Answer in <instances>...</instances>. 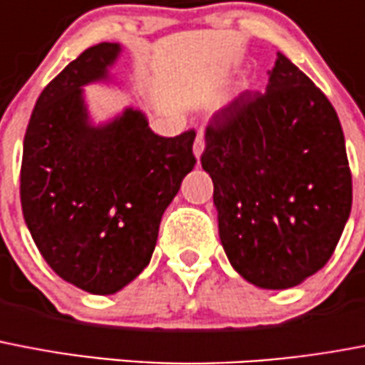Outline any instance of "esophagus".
Masks as SVG:
<instances>
[{"mask_svg":"<svg viewBox=\"0 0 365 365\" xmlns=\"http://www.w3.org/2000/svg\"><path fill=\"white\" fill-rule=\"evenodd\" d=\"M203 150H205V141H203V135H201V133H197L196 141H194V156L200 160V156L203 154Z\"/></svg>","mask_w":365,"mask_h":365,"instance_id":"1","label":"esophagus"}]
</instances>
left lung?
<instances>
[{
    "label": "left lung",
    "instance_id": "obj_1",
    "mask_svg": "<svg viewBox=\"0 0 365 365\" xmlns=\"http://www.w3.org/2000/svg\"><path fill=\"white\" fill-rule=\"evenodd\" d=\"M201 168L245 281L284 290L330 260L352 205L345 137L328 98L284 54L264 94L243 92L212 115Z\"/></svg>",
    "mask_w": 365,
    "mask_h": 365
}]
</instances>
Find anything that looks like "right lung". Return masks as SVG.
Here are the masks:
<instances>
[{
    "label": "right lung",
    "mask_w": 365,
    "mask_h": 365,
    "mask_svg": "<svg viewBox=\"0 0 365 365\" xmlns=\"http://www.w3.org/2000/svg\"><path fill=\"white\" fill-rule=\"evenodd\" d=\"M118 43L90 46L48 83L24 135L26 226L56 275L84 292L115 294L153 258L162 215L196 158V133L160 137L133 107L96 124L84 86L113 83Z\"/></svg>",
    "instance_id": "1"
}]
</instances>
